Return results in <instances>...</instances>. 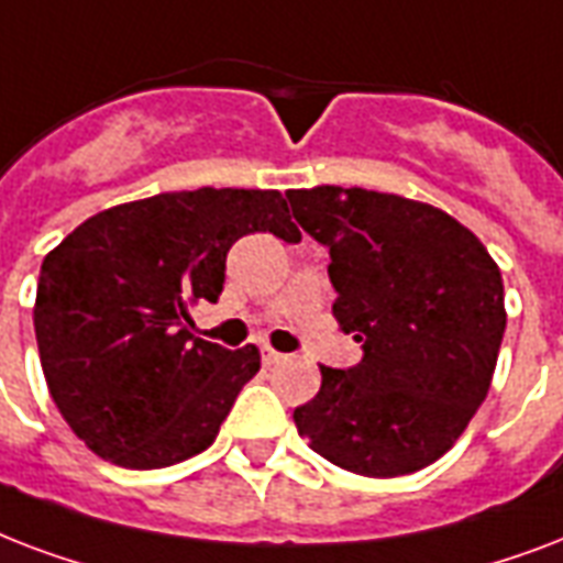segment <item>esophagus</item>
Segmentation results:
<instances>
[{"label": "esophagus", "mask_w": 563, "mask_h": 563, "mask_svg": "<svg viewBox=\"0 0 563 563\" xmlns=\"http://www.w3.org/2000/svg\"><path fill=\"white\" fill-rule=\"evenodd\" d=\"M261 358H264V364H267V367H273V364H278V361H285V355L273 350V346H264V350H261Z\"/></svg>", "instance_id": "obj_1"}]
</instances>
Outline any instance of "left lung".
Listing matches in <instances>:
<instances>
[{
    "label": "left lung",
    "instance_id": "8db88e82",
    "mask_svg": "<svg viewBox=\"0 0 563 563\" xmlns=\"http://www.w3.org/2000/svg\"><path fill=\"white\" fill-rule=\"evenodd\" d=\"M287 199L329 246L331 313L364 346L355 367H320V394L296 408V429L358 476L429 467L490 390L508 320L503 273L467 225L429 202L334 185Z\"/></svg>",
    "mask_w": 563,
    "mask_h": 563
}]
</instances>
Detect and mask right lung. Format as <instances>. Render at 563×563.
<instances>
[{
  "instance_id": "1",
  "label": "right lung",
  "mask_w": 563,
  "mask_h": 563,
  "mask_svg": "<svg viewBox=\"0 0 563 563\" xmlns=\"http://www.w3.org/2000/svg\"><path fill=\"white\" fill-rule=\"evenodd\" d=\"M252 232L299 243L278 190L199 187L93 213L43 258L34 334L52 402L99 459L158 470L220 434L258 346L194 338L196 302H217L225 255Z\"/></svg>"
}]
</instances>
